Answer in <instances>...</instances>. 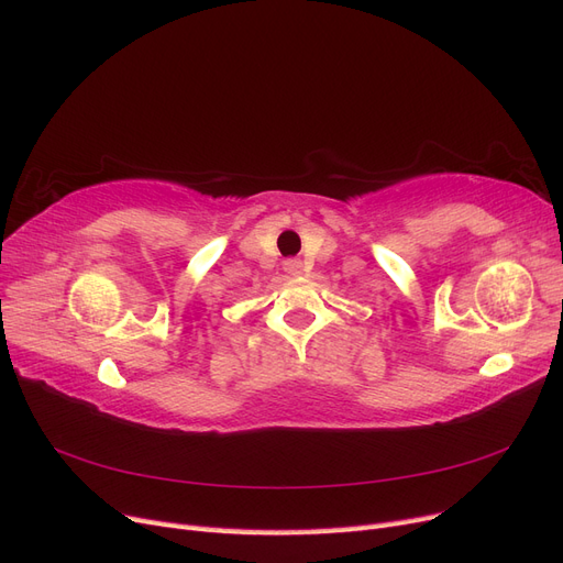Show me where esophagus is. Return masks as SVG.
I'll list each match as a JSON object with an SVG mask.
<instances>
[{"label":"esophagus","mask_w":563,"mask_h":563,"mask_svg":"<svg viewBox=\"0 0 563 563\" xmlns=\"http://www.w3.org/2000/svg\"><path fill=\"white\" fill-rule=\"evenodd\" d=\"M285 271L289 276H299L301 274V262L299 260H287L285 262Z\"/></svg>","instance_id":"34e87169"}]
</instances>
